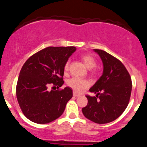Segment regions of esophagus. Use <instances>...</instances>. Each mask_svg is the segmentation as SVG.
I'll list each match as a JSON object with an SVG mask.
<instances>
[{
  "mask_svg": "<svg viewBox=\"0 0 147 147\" xmlns=\"http://www.w3.org/2000/svg\"><path fill=\"white\" fill-rule=\"evenodd\" d=\"M73 96H74V97H80V95H79V94L76 93L75 92H73Z\"/></svg>",
  "mask_w": 147,
  "mask_h": 147,
  "instance_id": "1",
  "label": "esophagus"
}]
</instances>
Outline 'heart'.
Masks as SVG:
<instances>
[{"mask_svg": "<svg viewBox=\"0 0 147 147\" xmlns=\"http://www.w3.org/2000/svg\"><path fill=\"white\" fill-rule=\"evenodd\" d=\"M82 60L85 64L86 66L88 69H92L96 66V60L94 57L91 55H85L82 57ZM69 68V62H66L64 65V70L67 71ZM68 85L71 88L73 89L75 92H81L84 89L90 86L88 81L86 79H82L78 77H72L68 81Z\"/></svg>", "mask_w": 147, "mask_h": 147, "instance_id": "b5f03b06", "label": "heart"}]
</instances>
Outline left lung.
<instances>
[{"label": "left lung", "mask_w": 147, "mask_h": 147, "mask_svg": "<svg viewBox=\"0 0 147 147\" xmlns=\"http://www.w3.org/2000/svg\"><path fill=\"white\" fill-rule=\"evenodd\" d=\"M102 61L103 73L89 89L95 97L86 95L88 104L82 109L87 119L97 124L113 122L123 113L129 104L132 82L122 62L102 50H93Z\"/></svg>", "instance_id": "1"}]
</instances>
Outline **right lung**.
<instances>
[{"mask_svg": "<svg viewBox=\"0 0 147 147\" xmlns=\"http://www.w3.org/2000/svg\"><path fill=\"white\" fill-rule=\"evenodd\" d=\"M75 47H48L30 57L22 67L16 85V98L22 112L36 124H48L63 114L72 90H48L53 84L61 87L64 65Z\"/></svg>", "mask_w": 147, "mask_h": 147, "instance_id": "add662e5", "label": "right lung"}]
</instances>
